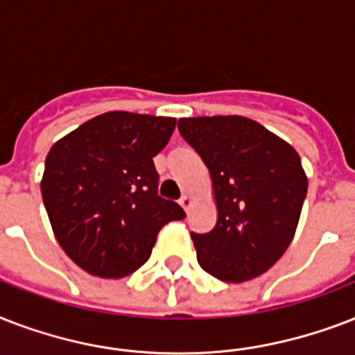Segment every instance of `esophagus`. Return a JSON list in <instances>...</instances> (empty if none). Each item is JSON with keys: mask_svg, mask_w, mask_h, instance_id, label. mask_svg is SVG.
<instances>
[{"mask_svg": "<svg viewBox=\"0 0 355 355\" xmlns=\"http://www.w3.org/2000/svg\"><path fill=\"white\" fill-rule=\"evenodd\" d=\"M178 202H180V206H182L184 210L188 211L189 208H191V205H193V199H191L189 195H182V199L178 200Z\"/></svg>", "mask_w": 355, "mask_h": 355, "instance_id": "1", "label": "esophagus"}]
</instances>
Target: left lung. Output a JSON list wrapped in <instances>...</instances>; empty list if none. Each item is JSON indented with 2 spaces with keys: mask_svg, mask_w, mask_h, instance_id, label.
Segmentation results:
<instances>
[{
  "mask_svg": "<svg viewBox=\"0 0 355 355\" xmlns=\"http://www.w3.org/2000/svg\"><path fill=\"white\" fill-rule=\"evenodd\" d=\"M178 130L210 171L217 208L214 230L191 234L199 265L232 284L263 275L297 232L308 191L300 156L243 116L182 118Z\"/></svg>",
  "mask_w": 355,
  "mask_h": 355,
  "instance_id": "left-lung-1",
  "label": "left lung"
}]
</instances>
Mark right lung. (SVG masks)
Wrapping results in <instances>:
<instances>
[{
	"mask_svg": "<svg viewBox=\"0 0 355 355\" xmlns=\"http://www.w3.org/2000/svg\"><path fill=\"white\" fill-rule=\"evenodd\" d=\"M177 119L114 112L88 119L46 156L40 189L53 234L80 269L123 278L149 259L156 236L186 217L158 197L153 158Z\"/></svg>",
	"mask_w": 355,
	"mask_h": 355,
	"instance_id": "right-lung-1",
	"label": "right lung"
}]
</instances>
